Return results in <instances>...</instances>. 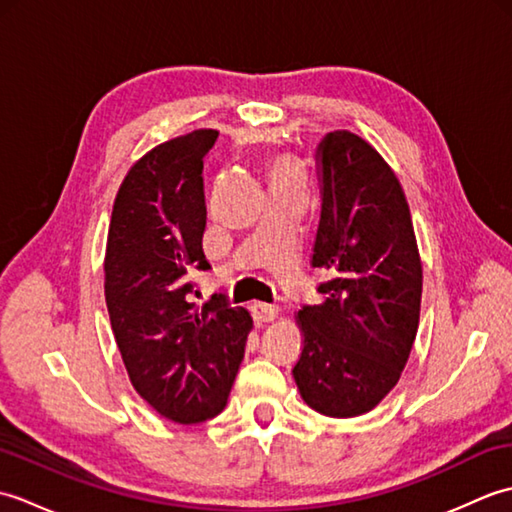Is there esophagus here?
Returning a JSON list of instances; mask_svg holds the SVG:
<instances>
[{"mask_svg": "<svg viewBox=\"0 0 512 512\" xmlns=\"http://www.w3.org/2000/svg\"><path fill=\"white\" fill-rule=\"evenodd\" d=\"M250 312H253V319L257 323H268L277 317L279 308L275 303H266V301H253L250 303Z\"/></svg>", "mask_w": 512, "mask_h": 512, "instance_id": "esophagus-1", "label": "esophagus"}]
</instances>
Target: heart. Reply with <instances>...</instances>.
Listing matches in <instances>:
<instances>
[{
  "mask_svg": "<svg viewBox=\"0 0 512 512\" xmlns=\"http://www.w3.org/2000/svg\"><path fill=\"white\" fill-rule=\"evenodd\" d=\"M299 178V167L290 158H277L273 162V180Z\"/></svg>",
  "mask_w": 512,
  "mask_h": 512,
  "instance_id": "heart-1",
  "label": "heart"
}]
</instances>
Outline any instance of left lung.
Masks as SVG:
<instances>
[{
  "label": "left lung",
  "instance_id": "left-lung-1",
  "mask_svg": "<svg viewBox=\"0 0 512 512\" xmlns=\"http://www.w3.org/2000/svg\"><path fill=\"white\" fill-rule=\"evenodd\" d=\"M321 217L312 268L321 303H303L292 369L303 400L332 418L374 409L398 383L418 332L422 266L409 204L378 151L350 132L317 145Z\"/></svg>",
  "mask_w": 512,
  "mask_h": 512
}]
</instances>
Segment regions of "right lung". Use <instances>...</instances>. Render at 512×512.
<instances>
[{
    "label": "right lung",
    "mask_w": 512,
    "mask_h": 512,
    "mask_svg": "<svg viewBox=\"0 0 512 512\" xmlns=\"http://www.w3.org/2000/svg\"><path fill=\"white\" fill-rule=\"evenodd\" d=\"M217 132L198 129L151 149L118 189L105 253V301L129 380L160 416L193 424L231 394L253 319L213 295L191 301L204 257V156Z\"/></svg>",
    "instance_id": "obj_1"
}]
</instances>
